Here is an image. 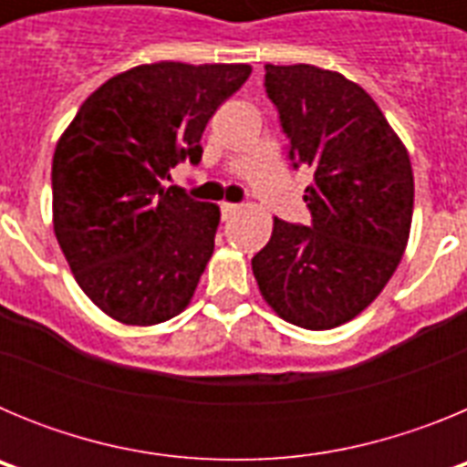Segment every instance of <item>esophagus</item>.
I'll list each match as a JSON object with an SVG mask.
<instances>
[{
    "instance_id": "obj_1",
    "label": "esophagus",
    "mask_w": 467,
    "mask_h": 467,
    "mask_svg": "<svg viewBox=\"0 0 467 467\" xmlns=\"http://www.w3.org/2000/svg\"><path fill=\"white\" fill-rule=\"evenodd\" d=\"M222 220H229L231 214H236L238 213V205L236 203H222Z\"/></svg>"
}]
</instances>
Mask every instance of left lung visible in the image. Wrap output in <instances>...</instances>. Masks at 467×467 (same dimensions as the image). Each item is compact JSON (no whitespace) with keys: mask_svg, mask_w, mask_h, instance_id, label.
<instances>
[{"mask_svg":"<svg viewBox=\"0 0 467 467\" xmlns=\"http://www.w3.org/2000/svg\"><path fill=\"white\" fill-rule=\"evenodd\" d=\"M266 93L290 138L311 226L274 220L253 257L264 301L304 329L360 316L386 287L410 241L414 172L377 102L344 74L316 65H266Z\"/></svg>","mask_w":467,"mask_h":467,"instance_id":"1","label":"left lung"}]
</instances>
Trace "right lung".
<instances>
[{
  "label": "right lung",
  "mask_w": 467,
  "mask_h": 467,
  "mask_svg": "<svg viewBox=\"0 0 467 467\" xmlns=\"http://www.w3.org/2000/svg\"><path fill=\"white\" fill-rule=\"evenodd\" d=\"M250 65H138L86 98L53 154V231L84 295L123 325L189 306L214 250L220 208L166 187L203 154L217 107Z\"/></svg>",
  "instance_id": "add662e5"
}]
</instances>
